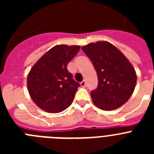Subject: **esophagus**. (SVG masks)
<instances>
[{"label":"esophagus","instance_id":"1","mask_svg":"<svg viewBox=\"0 0 154 154\" xmlns=\"http://www.w3.org/2000/svg\"><path fill=\"white\" fill-rule=\"evenodd\" d=\"M80 85H81L82 87H85V85H86V82H85V80H83V81H82L81 82H80Z\"/></svg>","mask_w":154,"mask_h":154}]
</instances>
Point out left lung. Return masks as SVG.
I'll return each mask as SVG.
<instances>
[{"label":"left lung","mask_w":154,"mask_h":154,"mask_svg":"<svg viewBox=\"0 0 154 154\" xmlns=\"http://www.w3.org/2000/svg\"><path fill=\"white\" fill-rule=\"evenodd\" d=\"M82 49L97 73L98 87L91 92L94 104L103 110L123 106L132 96L137 83V74L131 63L108 42L90 43Z\"/></svg>","instance_id":"obj_1"}]
</instances>
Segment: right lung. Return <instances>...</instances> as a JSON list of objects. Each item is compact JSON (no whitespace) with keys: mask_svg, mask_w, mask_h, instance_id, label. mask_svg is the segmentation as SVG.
I'll use <instances>...</instances> for the list:
<instances>
[{"mask_svg":"<svg viewBox=\"0 0 154 154\" xmlns=\"http://www.w3.org/2000/svg\"><path fill=\"white\" fill-rule=\"evenodd\" d=\"M79 49V45L54 46L31 68L27 80L28 90L39 108L57 113L72 103L80 84L73 79L67 65Z\"/></svg>","mask_w":154,"mask_h":154,"instance_id":"obj_1","label":"right lung"}]
</instances>
